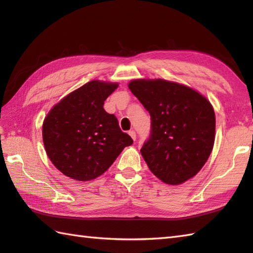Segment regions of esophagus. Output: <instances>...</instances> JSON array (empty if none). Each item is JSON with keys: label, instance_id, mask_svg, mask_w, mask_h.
I'll list each match as a JSON object with an SVG mask.
<instances>
[{"label": "esophagus", "instance_id": "esophagus-1", "mask_svg": "<svg viewBox=\"0 0 253 253\" xmlns=\"http://www.w3.org/2000/svg\"><path fill=\"white\" fill-rule=\"evenodd\" d=\"M128 133H129L130 137L133 139V140H136V131H135V130L131 129V130L128 131Z\"/></svg>", "mask_w": 253, "mask_h": 253}]
</instances>
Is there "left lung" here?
<instances>
[{
    "label": "left lung",
    "mask_w": 253,
    "mask_h": 253,
    "mask_svg": "<svg viewBox=\"0 0 253 253\" xmlns=\"http://www.w3.org/2000/svg\"><path fill=\"white\" fill-rule=\"evenodd\" d=\"M128 87L151 116V131L140 150L150 170L169 185L190 179L213 149L211 103L187 85L163 79H136Z\"/></svg>",
    "instance_id": "8db88e82"
}]
</instances>
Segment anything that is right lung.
<instances>
[{
    "instance_id": "obj_1",
    "label": "right lung",
    "mask_w": 253,
    "mask_h": 253,
    "mask_svg": "<svg viewBox=\"0 0 253 253\" xmlns=\"http://www.w3.org/2000/svg\"><path fill=\"white\" fill-rule=\"evenodd\" d=\"M117 84L92 80L53 106L42 126L47 157L73 179L87 181L102 175L132 139L123 132L115 115L103 109Z\"/></svg>"
}]
</instances>
